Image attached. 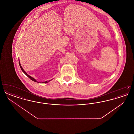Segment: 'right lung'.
<instances>
[{"instance_id": "obj_1", "label": "right lung", "mask_w": 134, "mask_h": 134, "mask_svg": "<svg viewBox=\"0 0 134 134\" xmlns=\"http://www.w3.org/2000/svg\"><path fill=\"white\" fill-rule=\"evenodd\" d=\"M19 66H20V68H21V70H22V71L26 74V75L30 79H31L32 80V81H35V82H38V83H39L38 82L35 78H34L33 77H32L31 76H30L29 75H28L26 73V72H25V70H24L23 69V68H22V67H21V65H20V62H19ZM51 80H49V81H45V82H42V83H48V82H49V81H50ZM40 83H41V82H40Z\"/></svg>"}]
</instances>
